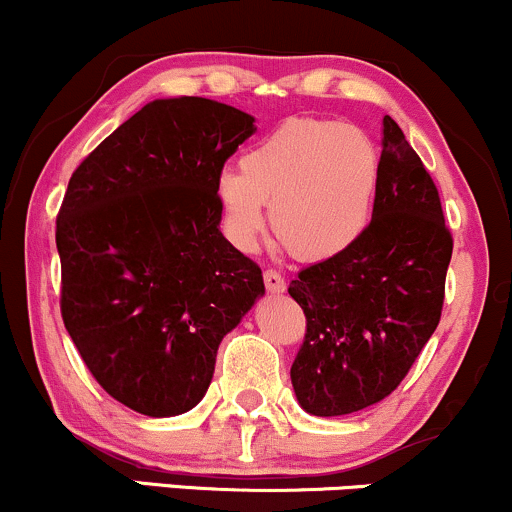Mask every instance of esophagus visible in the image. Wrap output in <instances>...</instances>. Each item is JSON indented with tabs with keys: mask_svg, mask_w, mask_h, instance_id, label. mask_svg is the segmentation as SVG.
Instances as JSON below:
<instances>
[{
	"mask_svg": "<svg viewBox=\"0 0 512 512\" xmlns=\"http://www.w3.org/2000/svg\"><path fill=\"white\" fill-rule=\"evenodd\" d=\"M263 283H266L268 292H285V278L278 271H273V268L263 273Z\"/></svg>",
	"mask_w": 512,
	"mask_h": 512,
	"instance_id": "34e87169",
	"label": "esophagus"
}]
</instances>
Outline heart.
Listing matches in <instances>:
<instances>
[{
    "label": "heart",
    "mask_w": 512,
    "mask_h": 512,
    "mask_svg": "<svg viewBox=\"0 0 512 512\" xmlns=\"http://www.w3.org/2000/svg\"><path fill=\"white\" fill-rule=\"evenodd\" d=\"M225 169L215 195L229 237L251 249L271 205L275 234L295 256L324 261L370 227L380 193V149L341 120L290 118Z\"/></svg>",
    "instance_id": "1"
}]
</instances>
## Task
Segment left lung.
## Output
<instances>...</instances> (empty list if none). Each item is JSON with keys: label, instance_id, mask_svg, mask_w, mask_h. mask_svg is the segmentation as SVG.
Returning a JSON list of instances; mask_svg holds the SVG:
<instances>
[{"label": "left lung", "instance_id": "left-lung-1", "mask_svg": "<svg viewBox=\"0 0 512 512\" xmlns=\"http://www.w3.org/2000/svg\"><path fill=\"white\" fill-rule=\"evenodd\" d=\"M452 234L438 188L392 118L382 120L380 193L367 232L297 273L287 292L307 317L292 363L312 416H346L389 396L438 329Z\"/></svg>", "mask_w": 512, "mask_h": 512}]
</instances>
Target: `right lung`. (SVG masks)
I'll list each match as a JSON object with an SVG mask.
<instances>
[{"label": "right lung", "mask_w": 512, "mask_h": 512, "mask_svg": "<svg viewBox=\"0 0 512 512\" xmlns=\"http://www.w3.org/2000/svg\"><path fill=\"white\" fill-rule=\"evenodd\" d=\"M254 123L200 96L149 101L72 174L55 232L62 321L132 411H191L222 338L266 295L261 268L220 232L215 195Z\"/></svg>", "instance_id": "right-lung-1"}]
</instances>
